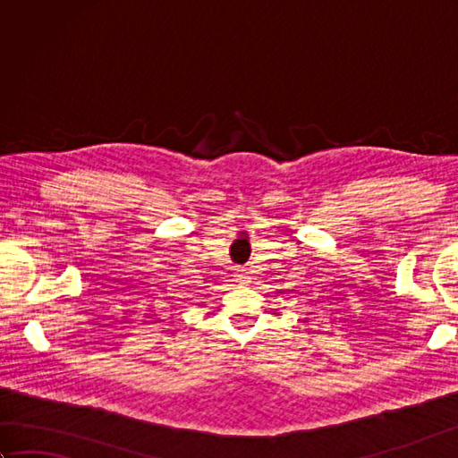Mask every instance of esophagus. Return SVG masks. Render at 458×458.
Instances as JSON below:
<instances>
[{
  "mask_svg": "<svg viewBox=\"0 0 458 458\" xmlns=\"http://www.w3.org/2000/svg\"><path fill=\"white\" fill-rule=\"evenodd\" d=\"M234 277H236V281H238L240 285H246L248 281H250V271L248 269H236Z\"/></svg>",
  "mask_w": 458,
  "mask_h": 458,
  "instance_id": "obj_1",
  "label": "esophagus"
}]
</instances>
